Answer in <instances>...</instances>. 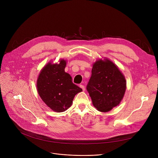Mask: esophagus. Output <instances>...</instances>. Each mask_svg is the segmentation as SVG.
<instances>
[{"instance_id": "obj_1", "label": "esophagus", "mask_w": 158, "mask_h": 158, "mask_svg": "<svg viewBox=\"0 0 158 158\" xmlns=\"http://www.w3.org/2000/svg\"><path fill=\"white\" fill-rule=\"evenodd\" d=\"M79 87H80L81 88H82V89L83 90V91H85V86H84V85H79Z\"/></svg>"}]
</instances>
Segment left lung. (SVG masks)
Instances as JSON below:
<instances>
[{
  "label": "left lung",
  "mask_w": 158,
  "mask_h": 158,
  "mask_svg": "<svg viewBox=\"0 0 158 158\" xmlns=\"http://www.w3.org/2000/svg\"><path fill=\"white\" fill-rule=\"evenodd\" d=\"M126 89V79L113 62L99 60L94 64L86 89L97 110L107 112L118 106Z\"/></svg>",
  "instance_id": "8db88e82"
}]
</instances>
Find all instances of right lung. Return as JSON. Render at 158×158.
I'll list each match as a JSON object with an SVG mask.
<instances>
[{
    "label": "right lung",
    "mask_w": 158,
    "mask_h": 158,
    "mask_svg": "<svg viewBox=\"0 0 158 158\" xmlns=\"http://www.w3.org/2000/svg\"><path fill=\"white\" fill-rule=\"evenodd\" d=\"M66 61L48 63L41 70L37 80L39 95L50 108L63 112L71 106L73 99L82 89L73 84L70 75L64 72Z\"/></svg>",
    "instance_id": "obj_1"
}]
</instances>
